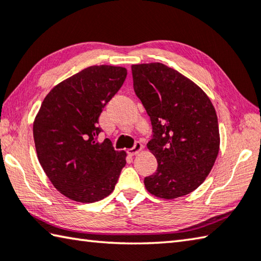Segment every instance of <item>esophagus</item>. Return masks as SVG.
<instances>
[{
	"mask_svg": "<svg viewBox=\"0 0 261 261\" xmlns=\"http://www.w3.org/2000/svg\"><path fill=\"white\" fill-rule=\"evenodd\" d=\"M141 149H143V145H141L140 143H136L132 148L127 149V154H129L130 156H134L136 154H138Z\"/></svg>",
	"mask_w": 261,
	"mask_h": 261,
	"instance_id": "34e87169",
	"label": "esophagus"
}]
</instances>
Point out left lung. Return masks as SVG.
<instances>
[{
    "instance_id": "obj_1",
    "label": "left lung",
    "mask_w": 261,
    "mask_h": 261,
    "mask_svg": "<svg viewBox=\"0 0 261 261\" xmlns=\"http://www.w3.org/2000/svg\"><path fill=\"white\" fill-rule=\"evenodd\" d=\"M134 89L150 118L147 148L158 160L146 177L151 195H187L210 173L219 153L218 118L209 97L191 80L161 63L132 65Z\"/></svg>"
}]
</instances>
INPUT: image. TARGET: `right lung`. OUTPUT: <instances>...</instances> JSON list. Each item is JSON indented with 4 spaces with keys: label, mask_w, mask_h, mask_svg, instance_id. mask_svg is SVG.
<instances>
[{
    "label": "right lung",
    "mask_w": 261,
    "mask_h": 261,
    "mask_svg": "<svg viewBox=\"0 0 261 261\" xmlns=\"http://www.w3.org/2000/svg\"><path fill=\"white\" fill-rule=\"evenodd\" d=\"M126 74L118 66H90L56 85L37 113V159L52 185L70 200L92 203L114 191L126 153L113 148L110 139L98 141V118Z\"/></svg>",
    "instance_id": "right-lung-1"
}]
</instances>
